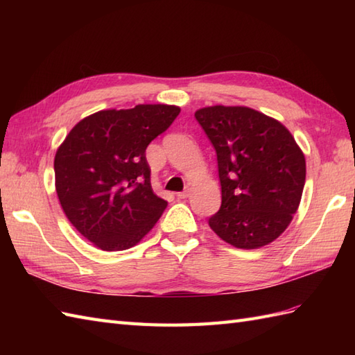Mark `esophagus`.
<instances>
[{"instance_id": "obj_1", "label": "esophagus", "mask_w": 355, "mask_h": 355, "mask_svg": "<svg viewBox=\"0 0 355 355\" xmlns=\"http://www.w3.org/2000/svg\"><path fill=\"white\" fill-rule=\"evenodd\" d=\"M189 195H191V189H189V187H186V189H184L183 192H178V193H177V197L183 200V198H187V197H189Z\"/></svg>"}]
</instances>
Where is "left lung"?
I'll return each instance as SVG.
<instances>
[{
    "instance_id": "1",
    "label": "left lung",
    "mask_w": 355,
    "mask_h": 355,
    "mask_svg": "<svg viewBox=\"0 0 355 355\" xmlns=\"http://www.w3.org/2000/svg\"><path fill=\"white\" fill-rule=\"evenodd\" d=\"M195 117L215 146L221 182V209L210 229L244 250L273 243L302 198V149L279 120L253 108L214 105Z\"/></svg>"
}]
</instances>
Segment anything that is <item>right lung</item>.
I'll return each mask as SVG.
<instances>
[{
    "label": "right lung",
    "instance_id": "right-lung-1",
    "mask_svg": "<svg viewBox=\"0 0 355 355\" xmlns=\"http://www.w3.org/2000/svg\"><path fill=\"white\" fill-rule=\"evenodd\" d=\"M180 114L177 105L102 110L71 128L55 155V187L65 216L105 252L137 245L168 201L150 186L146 148Z\"/></svg>",
    "mask_w": 355,
    "mask_h": 355
}]
</instances>
